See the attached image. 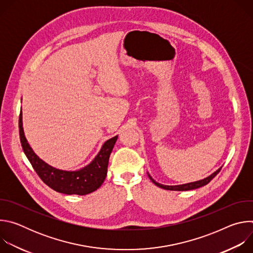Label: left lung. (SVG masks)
Instances as JSON below:
<instances>
[{"instance_id":"1","label":"left lung","mask_w":253,"mask_h":253,"mask_svg":"<svg viewBox=\"0 0 253 253\" xmlns=\"http://www.w3.org/2000/svg\"><path fill=\"white\" fill-rule=\"evenodd\" d=\"M222 167H220L218 170H216L214 173H212L210 176L202 179V180H199V181H196V182H191V183H186V184H182V185H174V186H169V185H163V184H160V183H157L155 180L150 176L149 178L151 179V181L158 187L160 188H163V189H166V190H173V191H187V190H192V189H196V188H199V187H202L206 184H208L211 180L217 175L220 170H221Z\"/></svg>"}]
</instances>
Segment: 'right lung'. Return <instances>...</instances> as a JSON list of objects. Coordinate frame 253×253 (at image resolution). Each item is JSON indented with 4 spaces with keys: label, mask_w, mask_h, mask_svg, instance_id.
Wrapping results in <instances>:
<instances>
[{
    "label": "right lung",
    "mask_w": 253,
    "mask_h": 253,
    "mask_svg": "<svg viewBox=\"0 0 253 253\" xmlns=\"http://www.w3.org/2000/svg\"><path fill=\"white\" fill-rule=\"evenodd\" d=\"M19 132L23 150L36 173L50 188L68 195H86L102 185L107 175L110 154L118 138L115 136L107 140L95 159L86 167L78 171H64L48 165L34 153L24 135L22 110L19 117Z\"/></svg>",
    "instance_id": "obj_1"
}]
</instances>
